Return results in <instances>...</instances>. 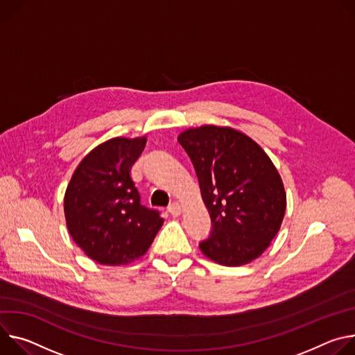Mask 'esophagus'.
<instances>
[{"label":"esophagus","instance_id":"esophagus-1","mask_svg":"<svg viewBox=\"0 0 355 355\" xmlns=\"http://www.w3.org/2000/svg\"><path fill=\"white\" fill-rule=\"evenodd\" d=\"M168 210H169V213H171L173 217H179V216L182 214V206H180L178 202L172 203Z\"/></svg>","mask_w":355,"mask_h":355}]
</instances>
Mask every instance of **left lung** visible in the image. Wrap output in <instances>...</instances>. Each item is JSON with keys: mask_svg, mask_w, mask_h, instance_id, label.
I'll return each instance as SVG.
<instances>
[{"mask_svg": "<svg viewBox=\"0 0 355 355\" xmlns=\"http://www.w3.org/2000/svg\"><path fill=\"white\" fill-rule=\"evenodd\" d=\"M178 141L193 162L211 218L202 252L224 266L252 262L270 245L285 216L279 172L254 139L230 127L189 128Z\"/></svg>", "mask_w": 355, "mask_h": 355, "instance_id": "left-lung-1", "label": "left lung"}]
</instances>
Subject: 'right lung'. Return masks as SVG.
<instances>
[{
	"label": "right lung",
	"mask_w": 355,
	"mask_h": 355,
	"mask_svg": "<svg viewBox=\"0 0 355 355\" xmlns=\"http://www.w3.org/2000/svg\"><path fill=\"white\" fill-rule=\"evenodd\" d=\"M146 137L108 139L78 164L64 193L69 234L101 265H127L146 254L164 218L141 205L131 168Z\"/></svg>",
	"instance_id": "right-lung-1"
}]
</instances>
